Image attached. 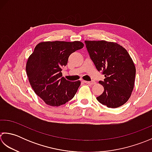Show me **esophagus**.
<instances>
[{"instance_id": "esophagus-1", "label": "esophagus", "mask_w": 152, "mask_h": 152, "mask_svg": "<svg viewBox=\"0 0 152 152\" xmlns=\"http://www.w3.org/2000/svg\"><path fill=\"white\" fill-rule=\"evenodd\" d=\"M84 82L86 83V84L91 85L96 84V82L95 81H84Z\"/></svg>"}]
</instances>
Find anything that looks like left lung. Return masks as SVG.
<instances>
[{
	"label": "left lung",
	"mask_w": 152,
	"mask_h": 152,
	"mask_svg": "<svg viewBox=\"0 0 152 152\" xmlns=\"http://www.w3.org/2000/svg\"><path fill=\"white\" fill-rule=\"evenodd\" d=\"M91 60L98 71L104 75L99 83L104 91L96 98L107 107L123 106L131 97L134 88L136 68L127 50L116 42L85 41Z\"/></svg>",
	"instance_id": "8db88e82"
}]
</instances>
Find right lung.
I'll return each mask as SVG.
<instances>
[{
	"instance_id": "1",
	"label": "right lung",
	"mask_w": 152,
	"mask_h": 152,
	"mask_svg": "<svg viewBox=\"0 0 152 152\" xmlns=\"http://www.w3.org/2000/svg\"><path fill=\"white\" fill-rule=\"evenodd\" d=\"M80 41H46L37 45L26 64V73L35 94L51 106H59L72 100L80 85L62 77L61 67L71 54L83 48Z\"/></svg>"
}]
</instances>
